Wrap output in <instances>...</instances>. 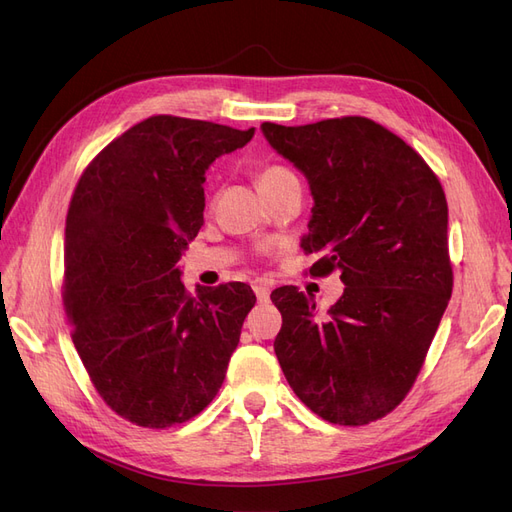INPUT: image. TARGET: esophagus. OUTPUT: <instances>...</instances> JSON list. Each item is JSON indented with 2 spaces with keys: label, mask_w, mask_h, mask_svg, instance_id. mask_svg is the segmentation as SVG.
Masks as SVG:
<instances>
[{
  "label": "esophagus",
  "mask_w": 512,
  "mask_h": 512,
  "mask_svg": "<svg viewBox=\"0 0 512 512\" xmlns=\"http://www.w3.org/2000/svg\"><path fill=\"white\" fill-rule=\"evenodd\" d=\"M254 292H256V299H258V301H269L271 288H269L267 282H256V284H254Z\"/></svg>",
  "instance_id": "obj_1"
}]
</instances>
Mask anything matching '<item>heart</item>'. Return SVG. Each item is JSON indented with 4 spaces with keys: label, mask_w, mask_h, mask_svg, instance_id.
<instances>
[{
    "label": "heart",
    "mask_w": 512,
    "mask_h": 512,
    "mask_svg": "<svg viewBox=\"0 0 512 512\" xmlns=\"http://www.w3.org/2000/svg\"><path fill=\"white\" fill-rule=\"evenodd\" d=\"M290 179H297L292 170H288L286 166H280V164H269L258 173V188L262 190V194H267L275 188H280L282 183H286Z\"/></svg>",
    "instance_id": "heart-1"
}]
</instances>
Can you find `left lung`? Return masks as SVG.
Masks as SVG:
<instances>
[{"instance_id":"8db88e82","label":"left lung","mask_w":512,"mask_h":512,"mask_svg":"<svg viewBox=\"0 0 512 512\" xmlns=\"http://www.w3.org/2000/svg\"><path fill=\"white\" fill-rule=\"evenodd\" d=\"M260 130L309 183L301 247L320 254L309 273L337 269L346 286L324 314L297 288L273 290L277 361L324 421H378L410 391L453 292L442 185L410 145L365 117Z\"/></svg>"}]
</instances>
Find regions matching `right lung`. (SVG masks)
I'll use <instances>...</instances> for the list:
<instances>
[{"mask_svg": "<svg viewBox=\"0 0 512 512\" xmlns=\"http://www.w3.org/2000/svg\"><path fill=\"white\" fill-rule=\"evenodd\" d=\"M254 128L149 117L104 147L66 218L64 303L100 397L141 427L190 421L218 395L245 316L241 282L196 288L177 262L203 226L205 173Z\"/></svg>", "mask_w": 512, "mask_h": 512, "instance_id": "1", "label": "right lung"}]
</instances>
